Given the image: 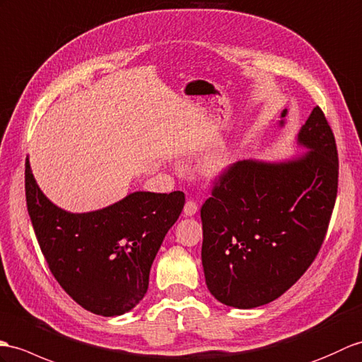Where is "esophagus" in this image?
Segmentation results:
<instances>
[{"label": "esophagus", "mask_w": 362, "mask_h": 362, "mask_svg": "<svg viewBox=\"0 0 362 362\" xmlns=\"http://www.w3.org/2000/svg\"><path fill=\"white\" fill-rule=\"evenodd\" d=\"M196 213H197V204H196L194 200L188 199L187 204H185V208H183V214L191 217V216H194Z\"/></svg>", "instance_id": "esophagus-1"}]
</instances>
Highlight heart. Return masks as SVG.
<instances>
[{"instance_id":"b5f03b06","label":"heart","mask_w":362,"mask_h":362,"mask_svg":"<svg viewBox=\"0 0 362 362\" xmlns=\"http://www.w3.org/2000/svg\"><path fill=\"white\" fill-rule=\"evenodd\" d=\"M230 160L231 157L228 153H216L206 158L204 168L208 174L216 175V174H221L225 168L230 165Z\"/></svg>"}]
</instances>
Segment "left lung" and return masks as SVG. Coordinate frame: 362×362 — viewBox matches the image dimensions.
I'll return each instance as SVG.
<instances>
[{"mask_svg": "<svg viewBox=\"0 0 362 362\" xmlns=\"http://www.w3.org/2000/svg\"><path fill=\"white\" fill-rule=\"evenodd\" d=\"M308 151L287 162L242 160L202 205L206 287L225 305L255 308L284 295L321 250L338 194V149L316 106L298 134Z\"/></svg>", "mask_w": 362, "mask_h": 362, "instance_id": "8db88e82", "label": "left lung"}]
</instances>
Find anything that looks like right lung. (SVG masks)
Segmentation results:
<instances>
[{"mask_svg": "<svg viewBox=\"0 0 362 362\" xmlns=\"http://www.w3.org/2000/svg\"><path fill=\"white\" fill-rule=\"evenodd\" d=\"M30 222L57 282L78 305L100 316L129 312L145 296L149 270L185 205L182 191H137L90 213H67L50 202L26 158Z\"/></svg>", "mask_w": 362, "mask_h": 362, "instance_id": "obj_1", "label": "right lung"}]
</instances>
